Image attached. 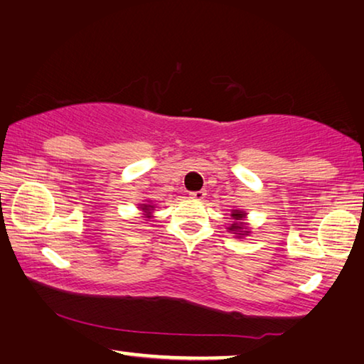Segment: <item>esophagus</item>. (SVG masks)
<instances>
[{"instance_id":"esophagus-1","label":"esophagus","mask_w":364,"mask_h":364,"mask_svg":"<svg viewBox=\"0 0 364 364\" xmlns=\"http://www.w3.org/2000/svg\"><path fill=\"white\" fill-rule=\"evenodd\" d=\"M205 196H206V190H200V192L190 193V198H193L196 201H201L203 198H205Z\"/></svg>"}]
</instances>
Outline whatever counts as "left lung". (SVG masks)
I'll use <instances>...</instances> for the list:
<instances>
[{"label": "left lung", "instance_id": "left-lung-1", "mask_svg": "<svg viewBox=\"0 0 364 364\" xmlns=\"http://www.w3.org/2000/svg\"><path fill=\"white\" fill-rule=\"evenodd\" d=\"M232 219L233 222L227 227V232H230L235 235V238H245L251 233L250 228H247L246 224V211H241V209H232Z\"/></svg>", "mask_w": 364, "mask_h": 364}]
</instances>
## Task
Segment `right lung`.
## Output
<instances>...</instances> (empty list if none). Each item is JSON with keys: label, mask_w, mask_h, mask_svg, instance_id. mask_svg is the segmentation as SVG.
Wrapping results in <instances>:
<instances>
[{"label": "right lung", "mask_w": 364, "mask_h": 364, "mask_svg": "<svg viewBox=\"0 0 364 364\" xmlns=\"http://www.w3.org/2000/svg\"><path fill=\"white\" fill-rule=\"evenodd\" d=\"M139 209L142 211V218L145 219H151L153 218V211H155V205H153L151 201H146V203H140Z\"/></svg>", "instance_id": "right-lung-1"}]
</instances>
